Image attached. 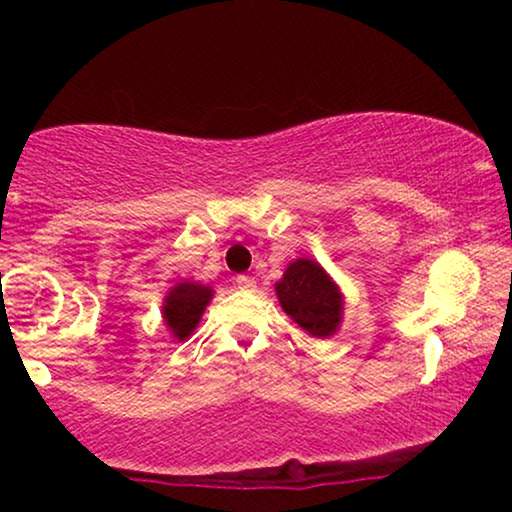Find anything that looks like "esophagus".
<instances>
[{"instance_id": "esophagus-1", "label": "esophagus", "mask_w": 512, "mask_h": 512, "mask_svg": "<svg viewBox=\"0 0 512 512\" xmlns=\"http://www.w3.org/2000/svg\"><path fill=\"white\" fill-rule=\"evenodd\" d=\"M235 286L240 291H254L256 289V282H254V277L240 275V277H235Z\"/></svg>"}]
</instances>
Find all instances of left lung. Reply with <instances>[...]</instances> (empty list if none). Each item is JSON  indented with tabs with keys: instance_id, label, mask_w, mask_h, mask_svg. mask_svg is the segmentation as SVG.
Here are the masks:
<instances>
[{
	"instance_id": "obj_1",
	"label": "left lung",
	"mask_w": 512,
	"mask_h": 512,
	"mask_svg": "<svg viewBox=\"0 0 512 512\" xmlns=\"http://www.w3.org/2000/svg\"><path fill=\"white\" fill-rule=\"evenodd\" d=\"M275 293L282 310L312 338L326 340L340 331L345 296L314 258L300 256L286 265Z\"/></svg>"
}]
</instances>
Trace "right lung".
Listing matches in <instances>:
<instances>
[{
    "label": "right lung",
    "mask_w": 512,
    "mask_h": 512,
    "mask_svg": "<svg viewBox=\"0 0 512 512\" xmlns=\"http://www.w3.org/2000/svg\"><path fill=\"white\" fill-rule=\"evenodd\" d=\"M212 298V286L200 282H177L167 291L160 314H163V324L174 340L184 342L191 338Z\"/></svg>",
    "instance_id": "right-lung-1"
}]
</instances>
